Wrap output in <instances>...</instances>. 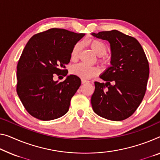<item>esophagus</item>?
<instances>
[{
  "label": "esophagus",
  "mask_w": 160,
  "mask_h": 160,
  "mask_svg": "<svg viewBox=\"0 0 160 160\" xmlns=\"http://www.w3.org/2000/svg\"><path fill=\"white\" fill-rule=\"evenodd\" d=\"M88 81H87L85 79H82V84H83V83H88Z\"/></svg>",
  "instance_id": "esophagus-1"
}]
</instances>
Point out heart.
I'll use <instances>...</instances> for the list:
<instances>
[{"label": "heart", "instance_id": "heart-1", "mask_svg": "<svg viewBox=\"0 0 160 160\" xmlns=\"http://www.w3.org/2000/svg\"><path fill=\"white\" fill-rule=\"evenodd\" d=\"M88 46L92 48V50L99 56V61L104 65H107L109 62V58L105 54L107 53V46L106 44L99 40H91L88 42ZM80 43H77L73 46L71 51V59L72 61L77 60L78 53L81 50ZM100 72V69L97 66H89L83 64V63H78L73 66L71 69V73L73 75L77 76L83 79H88L94 76L97 75Z\"/></svg>", "mask_w": 160, "mask_h": 160}]
</instances>
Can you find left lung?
I'll return each instance as SVG.
<instances>
[{"mask_svg":"<svg viewBox=\"0 0 160 160\" xmlns=\"http://www.w3.org/2000/svg\"><path fill=\"white\" fill-rule=\"evenodd\" d=\"M111 44L112 66L101 76L107 83L95 82L91 103L96 114L112 121L131 117L145 95L149 66L136 38L119 31L92 33Z\"/></svg>","mask_w":160,"mask_h":160,"instance_id":"left-lung-1","label":"left lung"}]
</instances>
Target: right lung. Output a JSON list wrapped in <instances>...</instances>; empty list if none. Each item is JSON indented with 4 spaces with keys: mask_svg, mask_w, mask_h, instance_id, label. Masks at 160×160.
Segmentation results:
<instances>
[{
    "mask_svg": "<svg viewBox=\"0 0 160 160\" xmlns=\"http://www.w3.org/2000/svg\"><path fill=\"white\" fill-rule=\"evenodd\" d=\"M84 35L53 28L28 41L17 64L16 92L32 117L48 121L68 111L71 99L81 86L80 78L70 75L58 82L53 77L67 75L66 65L72 49Z\"/></svg>",
    "mask_w": 160,
    "mask_h": 160,
    "instance_id": "obj_1",
    "label": "right lung"
}]
</instances>
